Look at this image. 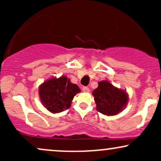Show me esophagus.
Returning <instances> with one entry per match:
<instances>
[{
  "instance_id": "obj_1",
  "label": "esophagus",
  "mask_w": 161,
  "mask_h": 161,
  "mask_svg": "<svg viewBox=\"0 0 161 161\" xmlns=\"http://www.w3.org/2000/svg\"><path fill=\"white\" fill-rule=\"evenodd\" d=\"M82 91L84 92H90V89L88 88V87L84 86V87H82Z\"/></svg>"
}]
</instances>
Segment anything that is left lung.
I'll list each match as a JSON object with an SVG mask.
<instances>
[{
  "label": "left lung",
  "instance_id": "obj_1",
  "mask_svg": "<svg viewBox=\"0 0 161 161\" xmlns=\"http://www.w3.org/2000/svg\"><path fill=\"white\" fill-rule=\"evenodd\" d=\"M97 110L104 115L114 116L123 110L128 102V95L123 90L114 87L108 81L98 82L92 92Z\"/></svg>",
  "mask_w": 161,
  "mask_h": 161
}]
</instances>
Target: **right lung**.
I'll use <instances>...</instances> for the list:
<instances>
[{
	"mask_svg": "<svg viewBox=\"0 0 161 161\" xmlns=\"http://www.w3.org/2000/svg\"><path fill=\"white\" fill-rule=\"evenodd\" d=\"M80 92L78 86L70 82L66 76L52 78L45 81L39 88V96L42 104L53 114L70 108L74 96Z\"/></svg>",
	"mask_w": 161,
	"mask_h": 161,
	"instance_id": "obj_1",
	"label": "right lung"
}]
</instances>
